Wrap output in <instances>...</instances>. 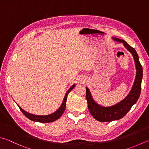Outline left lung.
<instances>
[{
  "label": "left lung",
  "mask_w": 149,
  "mask_h": 149,
  "mask_svg": "<svg viewBox=\"0 0 149 149\" xmlns=\"http://www.w3.org/2000/svg\"><path fill=\"white\" fill-rule=\"evenodd\" d=\"M113 39L115 41L123 43L126 49L132 53L136 67V77L132 89L128 96L121 102L110 107H102L95 103L92 99L88 88H86V99L88 101L89 111L95 119L100 122H110L123 118L131 109L132 106L137 102L141 93L143 68L139 62L137 53L136 50L129 45L125 41L116 38Z\"/></svg>",
  "instance_id": "1"
}]
</instances>
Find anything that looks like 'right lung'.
Listing matches in <instances>:
<instances>
[{
  "instance_id": "obj_1",
  "label": "right lung",
  "mask_w": 149,
  "mask_h": 149,
  "mask_svg": "<svg viewBox=\"0 0 149 149\" xmlns=\"http://www.w3.org/2000/svg\"><path fill=\"white\" fill-rule=\"evenodd\" d=\"M74 84L72 85L70 89L68 90V91L67 92V93L65 94V96L64 97V100L63 101V103L61 106H60V108H59L58 110L50 115H48V116H36V115H33V114H30L28 112L24 111L21 107L19 108L21 109V111H22V113H23L25 116H26L27 118H29V119L33 120V121H36V122H40V123H50V122H53L54 120L58 119L61 116V115L63 114V113L65 111V109L66 107V101L67 99V95H68L69 93L71 91L72 89L74 88Z\"/></svg>"
}]
</instances>
